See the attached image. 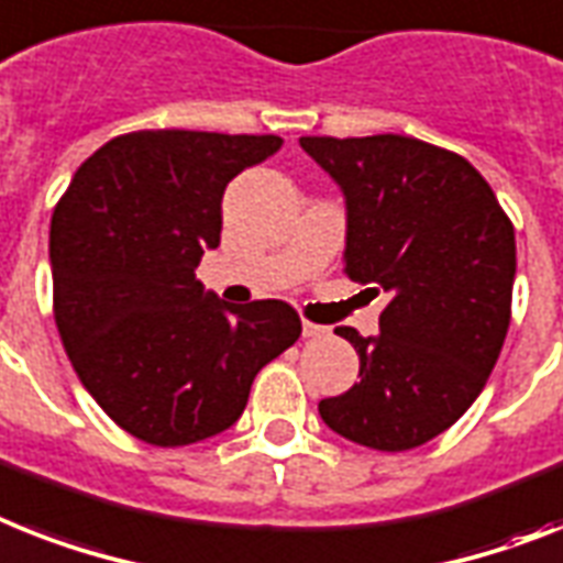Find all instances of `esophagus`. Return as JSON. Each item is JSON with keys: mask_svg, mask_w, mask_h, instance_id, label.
I'll return each instance as SVG.
<instances>
[{"mask_svg": "<svg viewBox=\"0 0 563 563\" xmlns=\"http://www.w3.org/2000/svg\"><path fill=\"white\" fill-rule=\"evenodd\" d=\"M301 336H305V339H322V336H328V328H322V324L308 322V319H305V322H301Z\"/></svg>", "mask_w": 563, "mask_h": 563, "instance_id": "obj_1", "label": "esophagus"}]
</instances>
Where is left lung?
I'll return each instance as SVG.
<instances>
[{
	"label": "left lung",
	"instance_id": "8db88e82",
	"mask_svg": "<svg viewBox=\"0 0 563 563\" xmlns=\"http://www.w3.org/2000/svg\"><path fill=\"white\" fill-rule=\"evenodd\" d=\"M299 143L345 192V276L388 292L379 336L336 328L360 354V383L319 415L345 440L408 452L466 415L498 362L515 227L457 152L406 134Z\"/></svg>",
	"mask_w": 563,
	"mask_h": 563
}]
</instances>
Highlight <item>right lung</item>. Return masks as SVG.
I'll use <instances>...</instances> for the list:
<instances>
[{
    "label": "right lung",
    "mask_w": 563,
    "mask_h": 563,
    "mask_svg": "<svg viewBox=\"0 0 563 563\" xmlns=\"http://www.w3.org/2000/svg\"><path fill=\"white\" fill-rule=\"evenodd\" d=\"M276 134L143 129L100 146L51 218L54 319L74 371L120 429L189 445L230 429L255 374L299 339L282 299L230 308L195 267L221 241V198Z\"/></svg>",
    "instance_id": "obj_1"
}]
</instances>
